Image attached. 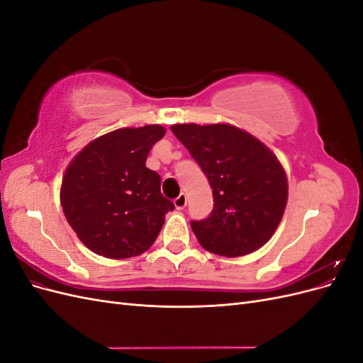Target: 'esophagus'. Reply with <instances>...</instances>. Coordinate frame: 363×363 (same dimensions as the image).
I'll return each instance as SVG.
<instances>
[{
	"mask_svg": "<svg viewBox=\"0 0 363 363\" xmlns=\"http://www.w3.org/2000/svg\"><path fill=\"white\" fill-rule=\"evenodd\" d=\"M174 206H175V208H177V211H183V208L188 206V199H186V195L180 194L177 199L174 200Z\"/></svg>",
	"mask_w": 363,
	"mask_h": 363,
	"instance_id": "34e87169",
	"label": "esophagus"
}]
</instances>
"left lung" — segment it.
I'll return each mask as SVG.
<instances>
[{"label": "left lung", "mask_w": 363, "mask_h": 363, "mask_svg": "<svg viewBox=\"0 0 363 363\" xmlns=\"http://www.w3.org/2000/svg\"><path fill=\"white\" fill-rule=\"evenodd\" d=\"M211 183L213 211L191 227L201 247L239 257L267 244L288 201V180L274 152L228 124L171 127Z\"/></svg>", "instance_id": "left-lung-1"}]
</instances>
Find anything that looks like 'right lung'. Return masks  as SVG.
<instances>
[{
  "label": "right lung",
  "mask_w": 363,
  "mask_h": 363,
  "mask_svg": "<svg viewBox=\"0 0 363 363\" xmlns=\"http://www.w3.org/2000/svg\"><path fill=\"white\" fill-rule=\"evenodd\" d=\"M164 136L160 125L119 128L92 140L74 157L60 191L63 213L82 242L108 259L147 251L174 203L160 192V175L145 167Z\"/></svg>",
  "instance_id": "right-lung-1"
}]
</instances>
